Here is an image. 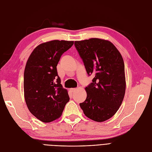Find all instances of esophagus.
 <instances>
[{
	"label": "esophagus",
	"mask_w": 152,
	"mask_h": 152,
	"mask_svg": "<svg viewBox=\"0 0 152 152\" xmlns=\"http://www.w3.org/2000/svg\"><path fill=\"white\" fill-rule=\"evenodd\" d=\"M77 90V88H70L69 89V91H70L71 92H72V93H73V92H75V91Z\"/></svg>",
	"instance_id": "obj_1"
}]
</instances>
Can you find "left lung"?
Listing matches in <instances>:
<instances>
[{
	"label": "left lung",
	"mask_w": 152,
	"mask_h": 152,
	"mask_svg": "<svg viewBox=\"0 0 152 152\" xmlns=\"http://www.w3.org/2000/svg\"><path fill=\"white\" fill-rule=\"evenodd\" d=\"M75 47L83 61L91 83L85 88L86 100L80 104L85 115L102 122L113 117L124 98L126 82L124 59L108 40L91 38L75 41Z\"/></svg>",
	"instance_id": "left-lung-1"
}]
</instances>
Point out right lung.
I'll list each match as a JSON object with an SVG mask.
<instances>
[{
	"label": "right lung",
	"mask_w": 152,
	"mask_h": 152,
	"mask_svg": "<svg viewBox=\"0 0 152 152\" xmlns=\"http://www.w3.org/2000/svg\"><path fill=\"white\" fill-rule=\"evenodd\" d=\"M73 41L52 40L37 46L27 61L23 75L24 97L32 114L45 123L59 118L69 98L57 75L61 56Z\"/></svg>",
	"instance_id": "1"
}]
</instances>
